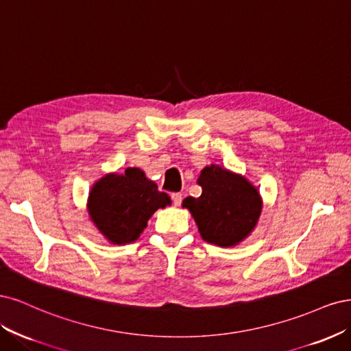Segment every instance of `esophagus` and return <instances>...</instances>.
Returning <instances> with one entry per match:
<instances>
[{
    "instance_id": "obj_1",
    "label": "esophagus",
    "mask_w": 351,
    "mask_h": 351,
    "mask_svg": "<svg viewBox=\"0 0 351 351\" xmlns=\"http://www.w3.org/2000/svg\"><path fill=\"white\" fill-rule=\"evenodd\" d=\"M171 198H172L173 204H175L176 207L180 206V202H182V194H179V192H173V194L171 195Z\"/></svg>"
}]
</instances>
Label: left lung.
<instances>
[{
  "label": "left lung",
  "instance_id": "left-lung-1",
  "mask_svg": "<svg viewBox=\"0 0 351 351\" xmlns=\"http://www.w3.org/2000/svg\"><path fill=\"white\" fill-rule=\"evenodd\" d=\"M198 198L186 197L182 207L194 217L202 239L221 247L239 245L256 228L263 213L258 188L243 175L219 165L202 169Z\"/></svg>",
  "mask_w": 351,
  "mask_h": 351
}]
</instances>
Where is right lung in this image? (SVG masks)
I'll return each instance as SVG.
<instances>
[{
    "label": "right lung",
    "instance_id": "1",
    "mask_svg": "<svg viewBox=\"0 0 351 351\" xmlns=\"http://www.w3.org/2000/svg\"><path fill=\"white\" fill-rule=\"evenodd\" d=\"M167 206L171 197L157 189L138 167H127L122 175L101 176L87 198L90 220L112 245L137 241L153 214Z\"/></svg>",
    "mask_w": 351,
    "mask_h": 351
}]
</instances>
